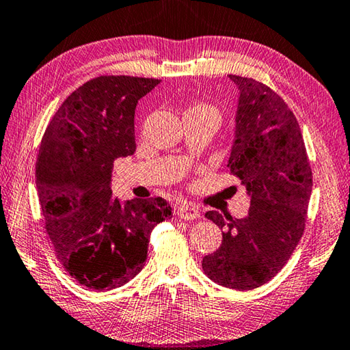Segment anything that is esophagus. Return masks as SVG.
Segmentation results:
<instances>
[{
  "instance_id": "1",
  "label": "esophagus",
  "mask_w": 350,
  "mask_h": 350,
  "mask_svg": "<svg viewBox=\"0 0 350 350\" xmlns=\"http://www.w3.org/2000/svg\"><path fill=\"white\" fill-rule=\"evenodd\" d=\"M176 215L180 219H187V221L189 219V221H193V219H198L200 216V211L193 205H179L176 208Z\"/></svg>"
}]
</instances>
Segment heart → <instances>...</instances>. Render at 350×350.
Listing matches in <instances>:
<instances>
[{
	"label": "heart",
	"instance_id": "obj_1",
	"mask_svg": "<svg viewBox=\"0 0 350 350\" xmlns=\"http://www.w3.org/2000/svg\"><path fill=\"white\" fill-rule=\"evenodd\" d=\"M191 109H211V111H215L213 108H210V106H202V105H200V106H194V108H191Z\"/></svg>",
	"mask_w": 350,
	"mask_h": 350
}]
</instances>
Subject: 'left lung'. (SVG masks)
I'll return each mask as SVG.
<instances>
[{
  "label": "left lung",
  "mask_w": 350,
  "mask_h": 350,
  "mask_svg": "<svg viewBox=\"0 0 350 350\" xmlns=\"http://www.w3.org/2000/svg\"><path fill=\"white\" fill-rule=\"evenodd\" d=\"M228 77L239 91L228 167L247 188L250 208L241 219L205 213L222 230V244L202 269L219 286L253 290L284 267L304 233L312 170L287 103L264 83Z\"/></svg>",
  "instance_id": "left-lung-1"
}]
</instances>
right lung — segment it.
<instances>
[{
    "instance_id": "add662e5",
    "label": "right lung",
    "mask_w": 350,
    "mask_h": 350,
    "mask_svg": "<svg viewBox=\"0 0 350 350\" xmlns=\"http://www.w3.org/2000/svg\"><path fill=\"white\" fill-rule=\"evenodd\" d=\"M161 80L102 75L64 100L41 139L37 182L46 232L64 270L94 290L144 269L152 228L171 217L162 198L112 196L114 161L135 151L137 102Z\"/></svg>"
}]
</instances>
